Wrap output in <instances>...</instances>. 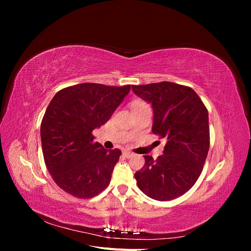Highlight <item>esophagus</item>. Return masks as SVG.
<instances>
[{
  "label": "esophagus",
  "instance_id": "esophagus-1",
  "mask_svg": "<svg viewBox=\"0 0 251 251\" xmlns=\"http://www.w3.org/2000/svg\"><path fill=\"white\" fill-rule=\"evenodd\" d=\"M133 155H134V154L131 153V151H124V156L126 157V158H131Z\"/></svg>",
  "mask_w": 251,
  "mask_h": 251
}]
</instances>
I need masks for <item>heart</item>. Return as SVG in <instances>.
Here are the masks:
<instances>
[{
    "label": "heart",
    "mask_w": 251,
    "mask_h": 251,
    "mask_svg": "<svg viewBox=\"0 0 251 251\" xmlns=\"http://www.w3.org/2000/svg\"><path fill=\"white\" fill-rule=\"evenodd\" d=\"M142 104H146V102L142 101V100H134L132 102V107H137V105H142Z\"/></svg>",
    "instance_id": "b5f03b06"
}]
</instances>
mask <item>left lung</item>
Returning a JSON list of instances; mask_svg holds the SVG:
<instances>
[{
	"label": "left lung",
	"mask_w": 251,
	"mask_h": 251,
	"mask_svg": "<svg viewBox=\"0 0 251 251\" xmlns=\"http://www.w3.org/2000/svg\"><path fill=\"white\" fill-rule=\"evenodd\" d=\"M154 111L151 131L166 143L163 155L146 163L135 179L142 193L158 201L176 199L191 189L202 173L209 150L208 112L187 86L161 81L132 86Z\"/></svg>",
	"instance_id": "1"
}]
</instances>
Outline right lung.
Masks as SVG:
<instances>
[{
	"instance_id": "obj_1",
	"label": "right lung",
	"mask_w": 251,
	"mask_h": 251,
	"mask_svg": "<svg viewBox=\"0 0 251 251\" xmlns=\"http://www.w3.org/2000/svg\"><path fill=\"white\" fill-rule=\"evenodd\" d=\"M130 90V85L85 82L52 98L41 124L42 149L52 179L67 194L89 199L110 184L121 151L103 149L92 132L107 123Z\"/></svg>"
}]
</instances>
